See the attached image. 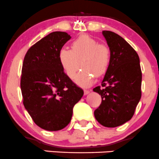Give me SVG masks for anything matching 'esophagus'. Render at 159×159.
Segmentation results:
<instances>
[{"label":"esophagus","instance_id":"obj_1","mask_svg":"<svg viewBox=\"0 0 159 159\" xmlns=\"http://www.w3.org/2000/svg\"><path fill=\"white\" fill-rule=\"evenodd\" d=\"M91 90H84V94H89L90 92H91Z\"/></svg>","mask_w":159,"mask_h":159}]
</instances>
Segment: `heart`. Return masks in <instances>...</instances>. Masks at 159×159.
Returning a JSON list of instances; mask_svg holds the SVG:
<instances>
[{
	"label": "heart",
	"mask_w": 159,
	"mask_h": 159,
	"mask_svg": "<svg viewBox=\"0 0 159 159\" xmlns=\"http://www.w3.org/2000/svg\"><path fill=\"white\" fill-rule=\"evenodd\" d=\"M59 61L70 79H73L81 68H84L75 78L77 84L89 87L95 75L100 76L106 72L111 61V50L105 44H98L89 35H81L72 41L70 50L62 48L59 51Z\"/></svg>",
	"instance_id": "obj_1"
}]
</instances>
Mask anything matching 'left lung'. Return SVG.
I'll return each instance as SVG.
<instances>
[{"instance_id": "1", "label": "left lung", "mask_w": 159, "mask_h": 159, "mask_svg": "<svg viewBox=\"0 0 159 159\" xmlns=\"http://www.w3.org/2000/svg\"><path fill=\"white\" fill-rule=\"evenodd\" d=\"M102 34L111 50V61L102 87L93 89L102 97L94 114L101 125L115 128L134 115L142 96V70L137 52L124 38L109 30Z\"/></svg>"}]
</instances>
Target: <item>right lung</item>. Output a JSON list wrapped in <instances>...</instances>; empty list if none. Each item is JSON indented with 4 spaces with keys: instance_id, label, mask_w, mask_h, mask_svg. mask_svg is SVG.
I'll list each match as a JSON object with an SVG mask.
<instances>
[{
    "instance_id": "1",
    "label": "right lung",
    "mask_w": 159,
    "mask_h": 159,
    "mask_svg": "<svg viewBox=\"0 0 159 159\" xmlns=\"http://www.w3.org/2000/svg\"><path fill=\"white\" fill-rule=\"evenodd\" d=\"M70 39L66 32H52L31 46L24 58L20 78L23 104L35 124L47 131L66 127L74 106L84 94L59 61V51Z\"/></svg>"
}]
</instances>
